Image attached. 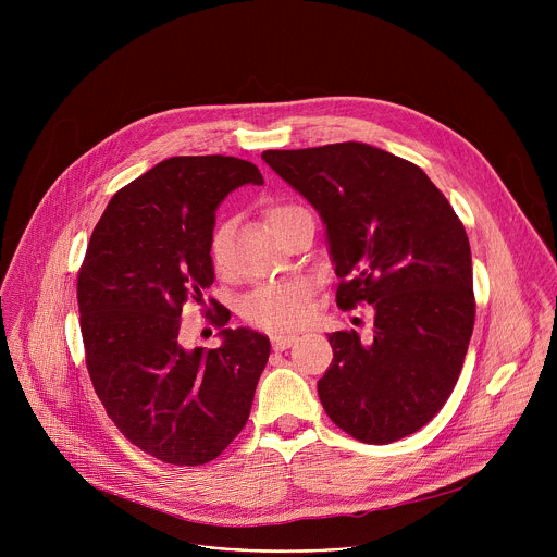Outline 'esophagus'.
Masks as SVG:
<instances>
[{
	"label": "esophagus",
	"mask_w": 557,
	"mask_h": 557,
	"mask_svg": "<svg viewBox=\"0 0 557 557\" xmlns=\"http://www.w3.org/2000/svg\"><path fill=\"white\" fill-rule=\"evenodd\" d=\"M295 339H297L295 335H284V333H273V335H271V342H273V348H275V350H284V348L293 346Z\"/></svg>",
	"instance_id": "obj_1"
}]
</instances>
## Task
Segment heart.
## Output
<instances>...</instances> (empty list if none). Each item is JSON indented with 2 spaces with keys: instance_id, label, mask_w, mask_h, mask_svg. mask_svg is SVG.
Returning a JSON list of instances; mask_svg holds the SVG:
<instances>
[{
  "instance_id": "heart-1",
  "label": "heart",
  "mask_w": 557,
  "mask_h": 557,
  "mask_svg": "<svg viewBox=\"0 0 557 557\" xmlns=\"http://www.w3.org/2000/svg\"><path fill=\"white\" fill-rule=\"evenodd\" d=\"M297 209L295 205H277L269 211V222L277 215ZM226 251V226H218L211 235L209 253L215 267H222ZM310 295L312 284L306 277H290L280 282H269L249 290L240 301V312L247 322L271 329V331H290L301 326L310 314Z\"/></svg>"
}]
</instances>
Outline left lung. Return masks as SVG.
I'll list each match as a JSON object with an SVG mask.
<instances>
[{"label":"left lung","instance_id":"left-lung-1","mask_svg":"<svg viewBox=\"0 0 557 557\" xmlns=\"http://www.w3.org/2000/svg\"><path fill=\"white\" fill-rule=\"evenodd\" d=\"M262 158L326 222L337 306L374 308L370 339L329 335L333 361L317 383L326 414L370 445L414 434L449 399L473 331L460 218L421 168L366 143Z\"/></svg>","mask_w":557,"mask_h":557}]
</instances>
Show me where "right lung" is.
Returning a JSON list of instances; mask_svg holds the SVG:
<instances>
[{"label":"right lung","instance_id":"1","mask_svg":"<svg viewBox=\"0 0 557 557\" xmlns=\"http://www.w3.org/2000/svg\"><path fill=\"white\" fill-rule=\"evenodd\" d=\"M260 170L233 156H174L114 194L76 277L86 366L121 434L172 465L218 458L247 425L269 337L224 329L220 348H185L183 306L213 284L209 243L215 209ZM209 312V310H207Z\"/></svg>","mask_w":557,"mask_h":557}]
</instances>
